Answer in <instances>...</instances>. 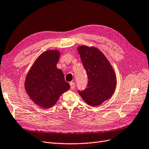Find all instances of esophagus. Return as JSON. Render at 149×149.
I'll list each match as a JSON object with an SVG mask.
<instances>
[{
  "mask_svg": "<svg viewBox=\"0 0 149 149\" xmlns=\"http://www.w3.org/2000/svg\"><path fill=\"white\" fill-rule=\"evenodd\" d=\"M70 86L71 89H74V88H75V83L72 81L70 82Z\"/></svg>",
  "mask_w": 149,
  "mask_h": 149,
  "instance_id": "1",
  "label": "esophagus"
}]
</instances>
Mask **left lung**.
Wrapping results in <instances>:
<instances>
[{"label":"left lung","instance_id":"obj_1","mask_svg":"<svg viewBox=\"0 0 149 149\" xmlns=\"http://www.w3.org/2000/svg\"><path fill=\"white\" fill-rule=\"evenodd\" d=\"M88 75L86 88L78 90L81 98L91 106H98L113 95L116 85L114 71L102 52L95 47H78Z\"/></svg>","mask_w":149,"mask_h":149}]
</instances>
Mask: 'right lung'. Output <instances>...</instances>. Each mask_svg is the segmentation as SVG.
<instances>
[{
  "mask_svg": "<svg viewBox=\"0 0 149 149\" xmlns=\"http://www.w3.org/2000/svg\"><path fill=\"white\" fill-rule=\"evenodd\" d=\"M60 57L57 50H47L40 55L27 75L25 88L31 99L44 108L54 106L60 96L70 88L56 64Z\"/></svg>",
  "mask_w": 149,
  "mask_h": 149,
  "instance_id": "obj_1",
  "label": "right lung"
}]
</instances>
